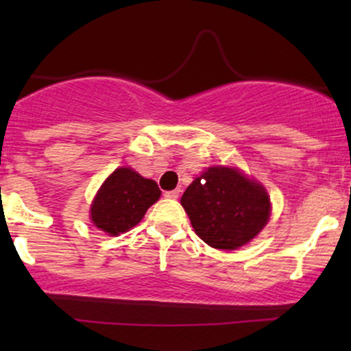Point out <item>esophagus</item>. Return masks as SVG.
<instances>
[{
	"mask_svg": "<svg viewBox=\"0 0 351 351\" xmlns=\"http://www.w3.org/2000/svg\"><path fill=\"white\" fill-rule=\"evenodd\" d=\"M178 196H180V189H173V191L165 193V198L168 199H178Z\"/></svg>",
	"mask_w": 351,
	"mask_h": 351,
	"instance_id": "esophagus-1",
	"label": "esophagus"
}]
</instances>
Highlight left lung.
<instances>
[{
	"mask_svg": "<svg viewBox=\"0 0 351 351\" xmlns=\"http://www.w3.org/2000/svg\"><path fill=\"white\" fill-rule=\"evenodd\" d=\"M181 206L196 234L221 251L247 244L271 216V198L263 184L229 167L201 173L181 196Z\"/></svg>",
	"mask_w": 351,
	"mask_h": 351,
	"instance_id": "left-lung-1",
	"label": "left lung"
}]
</instances>
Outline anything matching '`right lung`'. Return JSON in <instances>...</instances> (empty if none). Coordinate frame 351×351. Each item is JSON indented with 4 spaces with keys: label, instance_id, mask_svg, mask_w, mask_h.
I'll use <instances>...</instances> for the list:
<instances>
[{
    "label": "right lung",
    "instance_id": "right-lung-1",
    "mask_svg": "<svg viewBox=\"0 0 351 351\" xmlns=\"http://www.w3.org/2000/svg\"><path fill=\"white\" fill-rule=\"evenodd\" d=\"M162 195L158 184L128 167L117 168L95 195L90 206L94 226L108 236H119L142 221L147 209Z\"/></svg>",
    "mask_w": 351,
    "mask_h": 351
}]
</instances>
